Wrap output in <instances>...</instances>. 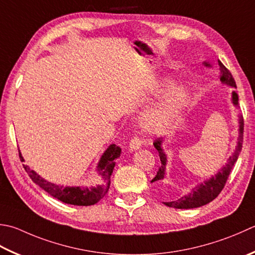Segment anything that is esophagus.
<instances>
[{
    "label": "esophagus",
    "instance_id": "esophagus-1",
    "mask_svg": "<svg viewBox=\"0 0 255 255\" xmlns=\"http://www.w3.org/2000/svg\"><path fill=\"white\" fill-rule=\"evenodd\" d=\"M141 139L139 138L138 136H133L131 138L130 142H129V149H130V151H133V150H138L139 148L141 147Z\"/></svg>",
    "mask_w": 255,
    "mask_h": 255
}]
</instances>
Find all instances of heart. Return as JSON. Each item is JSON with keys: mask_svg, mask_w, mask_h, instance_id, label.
Instances as JSON below:
<instances>
[{"mask_svg": "<svg viewBox=\"0 0 255 255\" xmlns=\"http://www.w3.org/2000/svg\"><path fill=\"white\" fill-rule=\"evenodd\" d=\"M190 94L186 87H174L156 106L147 109L139 118L143 131L148 133H164L174 119L186 106Z\"/></svg>", "mask_w": 255, "mask_h": 255, "instance_id": "b5f03b06", "label": "heart"}]
</instances>
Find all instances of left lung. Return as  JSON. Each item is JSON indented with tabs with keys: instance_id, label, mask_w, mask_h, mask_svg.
<instances>
[{
	"instance_id": "1",
	"label": "left lung",
	"mask_w": 255,
	"mask_h": 255,
	"mask_svg": "<svg viewBox=\"0 0 255 255\" xmlns=\"http://www.w3.org/2000/svg\"><path fill=\"white\" fill-rule=\"evenodd\" d=\"M206 66H210L209 63H203ZM219 66H220V71H221V77L220 81L222 84L229 85V86L237 88L236 85V81L232 76V74L230 73V71L224 66V65L218 61ZM232 103L233 105L238 106L239 105V97L238 94L236 92H232ZM239 138H238V146L236 148V151L233 152L232 156L229 158L228 162L226 163L220 171L217 172V174H214L213 177H211L209 180H206L203 183H200L199 186H197L194 189H192L191 192H189L188 194H184V196L180 197L177 200L173 201H167L163 202L166 204L167 207L169 208H176V209H193V208H199L202 207L204 204H207L209 202H211L212 200H214L218 196L219 193L222 191V189L226 186V182L228 180L229 174H230L232 168L234 166V163L238 160L239 154L241 152L242 149V141H243V117L240 116V119H239ZM162 138H158L154 140L153 146L154 148L157 149L159 152V157H160V161H161V166L159 167V170L156 174L151 182H156L158 184L159 189L160 188L163 190H166V184L163 186L162 180L164 179V174H166V164H167V156L166 153L163 152L162 149Z\"/></svg>"
}]
</instances>
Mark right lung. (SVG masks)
I'll return each instance as SVG.
<instances>
[{
	"label": "right lung",
	"instance_id": "add662e5",
	"mask_svg": "<svg viewBox=\"0 0 255 255\" xmlns=\"http://www.w3.org/2000/svg\"><path fill=\"white\" fill-rule=\"evenodd\" d=\"M122 149L121 147L116 146L113 143L109 146L106 151L103 153L101 160L98 162L97 172L101 177V182L97 186L92 187H64L48 182L43 179L41 176L31 170L27 166H24L25 171L28 173L29 178L41 187L43 190L51 194L52 197L58 199L59 201L67 204H74V206H93L97 203L101 199L104 198L105 194L107 193L109 186H111V176L115 167V160L121 156ZM19 159L21 161H24L21 152L18 150Z\"/></svg>",
	"mask_w": 255,
	"mask_h": 255
}]
</instances>
